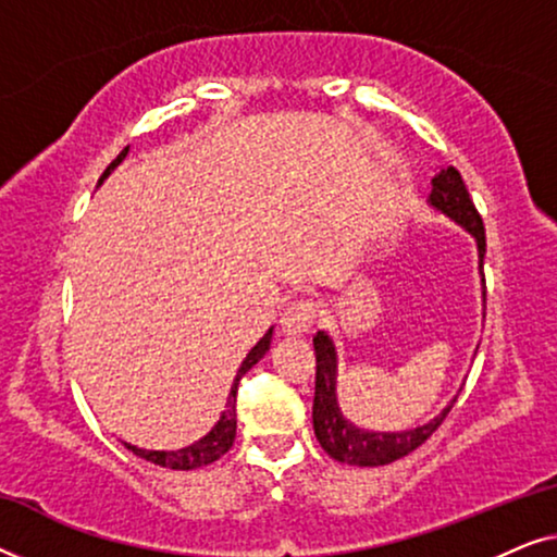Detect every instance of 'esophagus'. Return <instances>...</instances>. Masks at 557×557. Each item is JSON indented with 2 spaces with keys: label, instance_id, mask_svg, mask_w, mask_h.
I'll return each instance as SVG.
<instances>
[{
  "label": "esophagus",
  "instance_id": "1",
  "mask_svg": "<svg viewBox=\"0 0 557 557\" xmlns=\"http://www.w3.org/2000/svg\"><path fill=\"white\" fill-rule=\"evenodd\" d=\"M314 317H317V309L311 301H294L288 304L284 314H281V332L286 334V337H301V334L309 332V326L314 324Z\"/></svg>",
  "mask_w": 557,
  "mask_h": 557
}]
</instances>
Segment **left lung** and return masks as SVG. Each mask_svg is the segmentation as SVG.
<instances>
[{"mask_svg":"<svg viewBox=\"0 0 557 557\" xmlns=\"http://www.w3.org/2000/svg\"><path fill=\"white\" fill-rule=\"evenodd\" d=\"M429 208L438 215L451 220L467 231L476 243L479 256V276H482V296H484V225L482 218L471 202L469 189L463 185L461 174L454 166H441L431 180ZM314 352H317V387H314V408H311V421H314V436L332 459L352 467H383L395 459H403L410 451H416L433 431L444 423V418L456 403V395L448 400V406L441 408L431 421H425L416 429L406 431H375L362 429L349 421L339 408L337 395V375H339V355L334 347L330 332L319 330L314 334Z\"/></svg>","mask_w":557,"mask_h":557,"instance_id":"left-lung-1","label":"left lung"}]
</instances>
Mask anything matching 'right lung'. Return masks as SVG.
<instances>
[{
  "label": "right lung",
  "instance_id": "obj_1",
  "mask_svg": "<svg viewBox=\"0 0 557 557\" xmlns=\"http://www.w3.org/2000/svg\"><path fill=\"white\" fill-rule=\"evenodd\" d=\"M126 154H128V147L121 151V154L113 159L109 166H106L103 177L98 180V187H101L103 180L109 177V174L116 170L121 162H124ZM271 339H273V326L263 334L261 339L256 342L253 347H250V352L246 355V360L240 362L238 375H235L233 385H231V393H227L225 410H223V413H220L215 425H212V429L205 433L202 438H197L195 444H189V446L174 448V451H154V448H139V446H134V444H126V441H124V446L134 456H139V459H147L151 463H157V467L177 469V471L200 469V467H208V463H212V461H218L220 456L227 454V448H231L233 441H235V395H238V380H240V375H246V372L253 368V364L261 360L265 352H269Z\"/></svg>",
  "mask_w": 557,
  "mask_h": 557
}]
</instances>
